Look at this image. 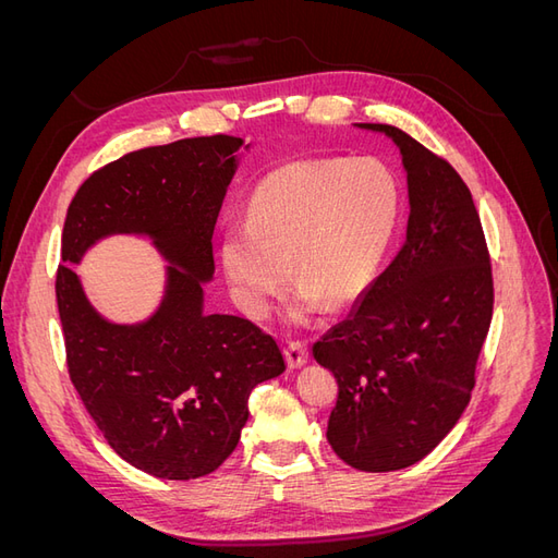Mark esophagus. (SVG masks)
<instances>
[{"instance_id":"1","label":"esophagus","mask_w":558,"mask_h":558,"mask_svg":"<svg viewBox=\"0 0 558 558\" xmlns=\"http://www.w3.org/2000/svg\"><path fill=\"white\" fill-rule=\"evenodd\" d=\"M286 361H289V365L291 367H300V365H305L307 363V359H310V347L302 342V340H293V342H289L286 344Z\"/></svg>"}]
</instances>
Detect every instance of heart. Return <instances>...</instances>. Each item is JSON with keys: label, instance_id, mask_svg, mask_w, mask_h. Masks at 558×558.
I'll list each match as a JSON object with an SVG mask.
<instances>
[{"label": "heart", "instance_id": "heart-1", "mask_svg": "<svg viewBox=\"0 0 558 558\" xmlns=\"http://www.w3.org/2000/svg\"><path fill=\"white\" fill-rule=\"evenodd\" d=\"M400 193L373 158L295 160L251 195L246 226L226 232L221 258L238 305L263 318L289 281H300L291 318L347 307L375 279L393 238ZM292 267H288V263Z\"/></svg>", "mask_w": 558, "mask_h": 558}]
</instances>
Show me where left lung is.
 <instances>
[{"instance_id":"obj_1","label":"left lung","mask_w":558,"mask_h":558,"mask_svg":"<svg viewBox=\"0 0 558 558\" xmlns=\"http://www.w3.org/2000/svg\"><path fill=\"white\" fill-rule=\"evenodd\" d=\"M359 125L400 146L408 240L312 353L337 379L328 418L335 453L351 468L391 472L428 456L470 402L494 316V275L459 172L400 128Z\"/></svg>"}]
</instances>
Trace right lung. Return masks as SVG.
<instances>
[{
	"label": "right lung",
	"instance_id": "obj_1",
	"mask_svg": "<svg viewBox=\"0 0 558 558\" xmlns=\"http://www.w3.org/2000/svg\"><path fill=\"white\" fill-rule=\"evenodd\" d=\"M240 137L211 134L132 150L81 183L62 228L56 298L66 373L109 447L162 480H195L240 442L248 396L286 363L272 335L242 316L202 314L214 226ZM111 231H146L180 267L159 314L111 327L69 267Z\"/></svg>",
	"mask_w": 558,
	"mask_h": 558
}]
</instances>
